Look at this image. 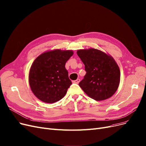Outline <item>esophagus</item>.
Returning a JSON list of instances; mask_svg holds the SVG:
<instances>
[{
	"label": "esophagus",
	"instance_id": "1",
	"mask_svg": "<svg viewBox=\"0 0 146 146\" xmlns=\"http://www.w3.org/2000/svg\"><path fill=\"white\" fill-rule=\"evenodd\" d=\"M79 82H80V79H77L76 80L73 81V83H74V84H79Z\"/></svg>",
	"mask_w": 146,
	"mask_h": 146
}]
</instances>
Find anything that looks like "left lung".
I'll use <instances>...</instances> for the list:
<instances>
[{
    "label": "left lung",
    "mask_w": 146,
    "mask_h": 146,
    "mask_svg": "<svg viewBox=\"0 0 146 146\" xmlns=\"http://www.w3.org/2000/svg\"><path fill=\"white\" fill-rule=\"evenodd\" d=\"M77 54L85 65L86 74L79 82L80 87L91 98L104 100L117 90L120 70L111 56L100 50L80 49Z\"/></svg>",
    "instance_id": "obj_1"
}]
</instances>
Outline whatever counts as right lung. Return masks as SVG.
Returning <instances> with one entry per match:
<instances>
[{
    "instance_id": "right-lung-1",
    "label": "right lung",
    "mask_w": 146,
    "mask_h": 146,
    "mask_svg": "<svg viewBox=\"0 0 146 146\" xmlns=\"http://www.w3.org/2000/svg\"><path fill=\"white\" fill-rule=\"evenodd\" d=\"M72 50L56 49L43 53L34 61L29 73V84L35 96L53 103L65 96L72 85L65 65Z\"/></svg>"
}]
</instances>
